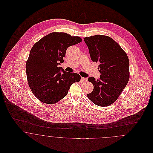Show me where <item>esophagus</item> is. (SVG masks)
<instances>
[{
    "mask_svg": "<svg viewBox=\"0 0 153 153\" xmlns=\"http://www.w3.org/2000/svg\"><path fill=\"white\" fill-rule=\"evenodd\" d=\"M81 81H82V82L87 81V78H84V77H81Z\"/></svg>",
    "mask_w": 153,
    "mask_h": 153,
    "instance_id": "1",
    "label": "esophagus"
}]
</instances>
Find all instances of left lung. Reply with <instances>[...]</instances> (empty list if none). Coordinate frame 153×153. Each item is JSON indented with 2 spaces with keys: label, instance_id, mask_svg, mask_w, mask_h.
I'll list each match as a JSON object with an SVG mask.
<instances>
[{
  "label": "left lung",
  "instance_id": "1",
  "mask_svg": "<svg viewBox=\"0 0 153 153\" xmlns=\"http://www.w3.org/2000/svg\"><path fill=\"white\" fill-rule=\"evenodd\" d=\"M92 61L99 62L100 79L90 77L93 91L87 94L97 105L105 107L115 102L130 78L129 59L119 45L109 36L102 35L84 38Z\"/></svg>",
  "mask_w": 153,
  "mask_h": 153
}]
</instances>
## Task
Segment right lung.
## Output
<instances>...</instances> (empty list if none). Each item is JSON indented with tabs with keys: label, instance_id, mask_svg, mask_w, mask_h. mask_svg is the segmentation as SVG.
<instances>
[{
	"label": "right lung",
	"instance_id": "right-lung-1",
	"mask_svg": "<svg viewBox=\"0 0 153 153\" xmlns=\"http://www.w3.org/2000/svg\"><path fill=\"white\" fill-rule=\"evenodd\" d=\"M81 41L79 36L51 33L34 45L26 70L30 88L41 102H58L65 97L73 83L80 81L79 74L66 72L58 65L64 62L67 49Z\"/></svg>",
	"mask_w": 153,
	"mask_h": 153
}]
</instances>
